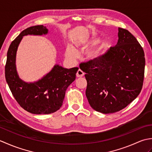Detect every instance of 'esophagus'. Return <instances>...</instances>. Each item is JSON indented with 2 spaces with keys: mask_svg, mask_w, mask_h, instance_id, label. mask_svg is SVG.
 <instances>
[{
  "mask_svg": "<svg viewBox=\"0 0 152 152\" xmlns=\"http://www.w3.org/2000/svg\"><path fill=\"white\" fill-rule=\"evenodd\" d=\"M83 75H84V72H83L82 70L79 69L78 71H77L76 77H78V78H81V77L83 76Z\"/></svg>",
  "mask_w": 152,
  "mask_h": 152,
  "instance_id": "esophagus-1",
  "label": "esophagus"
}]
</instances>
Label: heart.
Segmentation results:
<instances>
[{
	"label": "heart",
	"mask_w": 152,
	"mask_h": 152,
	"mask_svg": "<svg viewBox=\"0 0 152 152\" xmlns=\"http://www.w3.org/2000/svg\"><path fill=\"white\" fill-rule=\"evenodd\" d=\"M78 46H81V45H78ZM101 48L99 47H94L91 49H89L86 51V56L89 59H93L97 57L99 55ZM66 57L68 59L72 61H74L78 57V52L75 48L72 46H69L66 50Z\"/></svg>",
	"instance_id": "heart-1"
}]
</instances>
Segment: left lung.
<instances>
[{
    "instance_id": "1",
    "label": "left lung",
    "mask_w": 152,
    "mask_h": 152,
    "mask_svg": "<svg viewBox=\"0 0 152 152\" xmlns=\"http://www.w3.org/2000/svg\"><path fill=\"white\" fill-rule=\"evenodd\" d=\"M118 41L107 53L82 63L86 95L95 110L110 114L125 108L142 88L145 58L142 47L129 31L118 28Z\"/></svg>"
}]
</instances>
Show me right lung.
Wrapping results in <instances>:
<instances>
[{
	"instance_id": "add662e5",
	"label": "right lung",
	"mask_w": 152,
	"mask_h": 152,
	"mask_svg": "<svg viewBox=\"0 0 152 152\" xmlns=\"http://www.w3.org/2000/svg\"><path fill=\"white\" fill-rule=\"evenodd\" d=\"M48 33L43 25H35L23 31L10 45L5 65V78L13 96L19 106L34 114H50L63 104L65 91L76 79L78 67L67 69L55 65L42 79L26 83L19 78L15 67L16 51L23 37Z\"/></svg>"
}]
</instances>
